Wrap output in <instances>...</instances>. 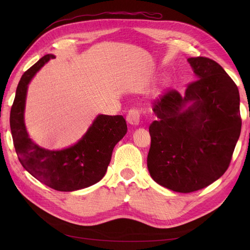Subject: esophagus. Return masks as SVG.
I'll use <instances>...</instances> for the list:
<instances>
[{
  "instance_id": "34e87169",
  "label": "esophagus",
  "mask_w": 250,
  "mask_h": 250,
  "mask_svg": "<svg viewBox=\"0 0 250 250\" xmlns=\"http://www.w3.org/2000/svg\"><path fill=\"white\" fill-rule=\"evenodd\" d=\"M128 123L131 125H138L141 119V111L138 108H130L126 117Z\"/></svg>"
}]
</instances>
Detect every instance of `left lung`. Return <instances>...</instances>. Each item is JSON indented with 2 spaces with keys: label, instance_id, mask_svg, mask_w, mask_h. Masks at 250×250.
Here are the masks:
<instances>
[{
  "label": "left lung",
  "instance_id": "obj_1",
  "mask_svg": "<svg viewBox=\"0 0 250 250\" xmlns=\"http://www.w3.org/2000/svg\"><path fill=\"white\" fill-rule=\"evenodd\" d=\"M188 60L197 80L184 96L165 93L153 105L157 119L149 126L150 175L179 193L201 190L223 175L242 126L239 89L229 74L208 57ZM188 101L192 106L185 110Z\"/></svg>",
  "mask_w": 250,
  "mask_h": 250
}]
</instances>
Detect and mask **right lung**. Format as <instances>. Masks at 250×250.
<instances>
[{
    "label": "right lung",
    "instance_id": "add662e5",
    "mask_svg": "<svg viewBox=\"0 0 250 250\" xmlns=\"http://www.w3.org/2000/svg\"><path fill=\"white\" fill-rule=\"evenodd\" d=\"M54 55L28 69L19 82L10 111V128L19 161L32 176L56 191L71 192L93 186L106 173L113 147L127 132L123 116L99 115L76 145L59 151L41 148L29 139L24 123L28 83Z\"/></svg>",
    "mask_w": 250,
    "mask_h": 250
}]
</instances>
